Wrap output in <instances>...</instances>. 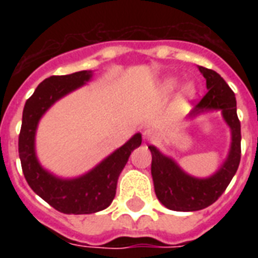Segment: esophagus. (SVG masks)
<instances>
[{
    "label": "esophagus",
    "mask_w": 258,
    "mask_h": 258,
    "mask_svg": "<svg viewBox=\"0 0 258 258\" xmlns=\"http://www.w3.org/2000/svg\"><path fill=\"white\" fill-rule=\"evenodd\" d=\"M143 137H145L146 141H154V139H157V138L159 137V134H158V131H155V130L147 128L143 131Z\"/></svg>",
    "instance_id": "34e87169"
}]
</instances>
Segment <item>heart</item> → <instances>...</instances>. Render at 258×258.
<instances>
[{
    "label": "heart",
    "mask_w": 258,
    "mask_h": 258,
    "mask_svg": "<svg viewBox=\"0 0 258 258\" xmlns=\"http://www.w3.org/2000/svg\"><path fill=\"white\" fill-rule=\"evenodd\" d=\"M178 84H179V79L172 78V76L166 78L161 83V91L163 93H171L178 87ZM194 95H196V87H194V84L192 83H186V84L180 87L178 97L182 99V100H187V99H191Z\"/></svg>",
    "instance_id": "heart-1"
}]
</instances>
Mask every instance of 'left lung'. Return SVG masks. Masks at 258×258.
I'll return each mask as SVG.
<instances>
[{"instance_id": "left-lung-1", "label": "left lung", "mask_w": 258, "mask_h": 258, "mask_svg": "<svg viewBox=\"0 0 258 258\" xmlns=\"http://www.w3.org/2000/svg\"><path fill=\"white\" fill-rule=\"evenodd\" d=\"M198 70L206 79L208 93L191 109L188 117L208 111H221L232 131V143L226 161L208 178L188 175L174 159L163 155L155 146H149L153 155L151 175L155 194L162 205L175 212H197L214 204L229 186L241 159V124L234 92L216 71L204 67H198Z\"/></svg>"}]
</instances>
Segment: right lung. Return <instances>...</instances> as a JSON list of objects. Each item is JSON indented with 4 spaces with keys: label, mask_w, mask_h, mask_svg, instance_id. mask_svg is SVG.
<instances>
[{
    "label": "right lung",
    "mask_w": 258,
    "mask_h": 258,
    "mask_svg": "<svg viewBox=\"0 0 258 258\" xmlns=\"http://www.w3.org/2000/svg\"><path fill=\"white\" fill-rule=\"evenodd\" d=\"M91 78L92 71L50 76L38 84L22 111L18 154L24 176L37 196L64 214H91L108 208L116 194L117 178L121 170L131 153L142 143L141 134H135L91 171L72 179H62L42 169L34 149L38 121L58 99L83 87Z\"/></svg>",
    "instance_id": "1"
}]
</instances>
